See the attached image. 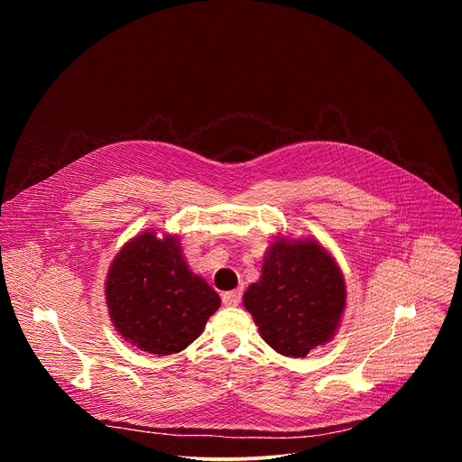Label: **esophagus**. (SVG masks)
I'll list each match as a JSON object with an SVG mask.
<instances>
[{"label":"esophagus","instance_id":"esophagus-1","mask_svg":"<svg viewBox=\"0 0 462 462\" xmlns=\"http://www.w3.org/2000/svg\"><path fill=\"white\" fill-rule=\"evenodd\" d=\"M241 298H243V291H241V289L230 291V292H225V294H223V303L236 307V305L241 303Z\"/></svg>","mask_w":462,"mask_h":462}]
</instances>
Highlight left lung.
<instances>
[{"label":"left lung","mask_w":462,"mask_h":462,"mask_svg":"<svg viewBox=\"0 0 462 462\" xmlns=\"http://www.w3.org/2000/svg\"><path fill=\"white\" fill-rule=\"evenodd\" d=\"M261 338L283 356H307L331 340L346 307V282L314 239L273 243L259 282L243 296Z\"/></svg>","instance_id":"left-lung-1"}]
</instances>
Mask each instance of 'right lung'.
Segmentation results:
<instances>
[{
  "label": "right lung",
  "mask_w": 462,
  "mask_h": 462,
  "mask_svg": "<svg viewBox=\"0 0 462 462\" xmlns=\"http://www.w3.org/2000/svg\"><path fill=\"white\" fill-rule=\"evenodd\" d=\"M116 331L131 346L166 356L199 338L219 309V294L189 273L177 237L144 232L122 246L106 280Z\"/></svg>",
  "instance_id": "add662e5"
}]
</instances>
